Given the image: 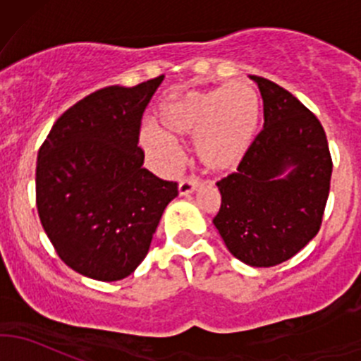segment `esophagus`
I'll return each instance as SVG.
<instances>
[{"mask_svg": "<svg viewBox=\"0 0 361 361\" xmlns=\"http://www.w3.org/2000/svg\"><path fill=\"white\" fill-rule=\"evenodd\" d=\"M199 187H201V181H199L197 178H185V180H181L180 185H178V192H180V195H188L192 194V192L197 190Z\"/></svg>", "mask_w": 361, "mask_h": 361, "instance_id": "34e87169", "label": "esophagus"}]
</instances>
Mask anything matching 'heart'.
I'll use <instances>...</instances> for the list:
<instances>
[{
	"label": "heart",
	"mask_w": 361,
	"mask_h": 361,
	"mask_svg": "<svg viewBox=\"0 0 361 361\" xmlns=\"http://www.w3.org/2000/svg\"><path fill=\"white\" fill-rule=\"evenodd\" d=\"M162 127L148 122L141 143L162 162L174 159L171 136L195 134V154L209 171H231L248 154L260 120V99L248 83L197 89L171 97L160 110Z\"/></svg>",
	"instance_id": "obj_1"
}]
</instances>
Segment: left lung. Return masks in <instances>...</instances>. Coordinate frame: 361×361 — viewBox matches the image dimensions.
Wrapping results in <instances>:
<instances>
[{
    "mask_svg": "<svg viewBox=\"0 0 361 361\" xmlns=\"http://www.w3.org/2000/svg\"><path fill=\"white\" fill-rule=\"evenodd\" d=\"M251 78L264 99V129L238 171L216 181L221 204L213 224L238 260L272 267L318 234L330 192L332 155L314 113L278 83Z\"/></svg>",
    "mask_w": 361,
    "mask_h": 361,
    "instance_id": "8db88e82",
    "label": "left lung"
}]
</instances>
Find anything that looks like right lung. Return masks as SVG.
<instances>
[{"label": "right lung", "mask_w": 361, "mask_h": 361, "mask_svg": "<svg viewBox=\"0 0 361 361\" xmlns=\"http://www.w3.org/2000/svg\"><path fill=\"white\" fill-rule=\"evenodd\" d=\"M164 75L104 87L57 118L39 147L36 207L61 260L87 278L118 281L145 260L176 181L143 167L141 118Z\"/></svg>", "instance_id": "right-lung-1"}]
</instances>
